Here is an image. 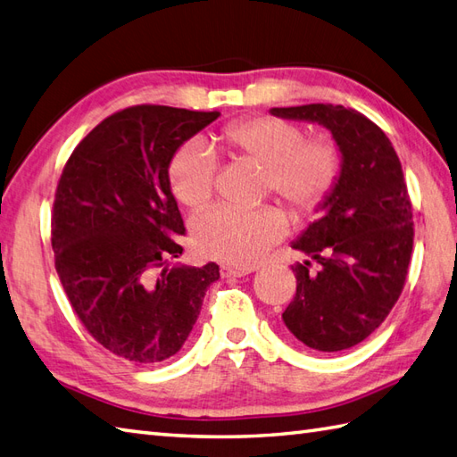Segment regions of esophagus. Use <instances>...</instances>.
<instances>
[{"instance_id": "1", "label": "esophagus", "mask_w": 457, "mask_h": 457, "mask_svg": "<svg viewBox=\"0 0 457 457\" xmlns=\"http://www.w3.org/2000/svg\"><path fill=\"white\" fill-rule=\"evenodd\" d=\"M254 270H257L254 267H231V264H224L220 272L224 278H241V277H247V274Z\"/></svg>"}]
</instances>
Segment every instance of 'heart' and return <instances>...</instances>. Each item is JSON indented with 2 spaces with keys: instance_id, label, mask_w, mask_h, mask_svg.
<instances>
[{
  "instance_id": "obj_1",
  "label": "heart",
  "mask_w": 457,
  "mask_h": 457,
  "mask_svg": "<svg viewBox=\"0 0 457 457\" xmlns=\"http://www.w3.org/2000/svg\"><path fill=\"white\" fill-rule=\"evenodd\" d=\"M220 142L231 155L267 167V187L295 216L313 214L341 177V154L331 140L305 142L300 126L274 116L231 122L221 130ZM214 177L216 159L198 142L180 145L169 163V183L188 208L208 203L214 193ZM284 233L286 216L277 206H218L195 221L196 249L236 267L257 262Z\"/></svg>"
}]
</instances>
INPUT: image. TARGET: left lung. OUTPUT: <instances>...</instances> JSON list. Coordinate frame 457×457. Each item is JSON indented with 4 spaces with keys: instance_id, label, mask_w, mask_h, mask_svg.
Listing matches in <instances>:
<instances>
[{
    "instance_id": "obj_1",
    "label": "left lung",
    "mask_w": 457,
    "mask_h": 457,
    "mask_svg": "<svg viewBox=\"0 0 457 457\" xmlns=\"http://www.w3.org/2000/svg\"><path fill=\"white\" fill-rule=\"evenodd\" d=\"M272 116L320 124L341 154V177L292 241L320 264L295 262V295L282 321L300 343L338 353L372 335L399 300L412 251V212L401 162L379 126L343 104L274 107Z\"/></svg>"
}]
</instances>
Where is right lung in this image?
<instances>
[{"mask_svg": "<svg viewBox=\"0 0 457 457\" xmlns=\"http://www.w3.org/2000/svg\"><path fill=\"white\" fill-rule=\"evenodd\" d=\"M218 116L163 104L114 112L83 137L60 177L52 212L60 282L95 341L134 364L177 354L220 278L216 262L165 267L185 236L169 163Z\"/></svg>", "mask_w": 457, "mask_h": 457, "instance_id": "1", "label": "right lung"}]
</instances>
